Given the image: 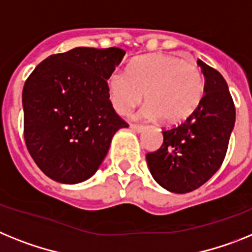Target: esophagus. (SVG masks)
Returning a JSON list of instances; mask_svg holds the SVG:
<instances>
[{
  "label": "esophagus",
  "instance_id": "obj_1",
  "mask_svg": "<svg viewBox=\"0 0 252 252\" xmlns=\"http://www.w3.org/2000/svg\"><path fill=\"white\" fill-rule=\"evenodd\" d=\"M130 129H132V130H134V132L139 133L143 130L144 126H141V124H130Z\"/></svg>",
  "mask_w": 252,
  "mask_h": 252
}]
</instances>
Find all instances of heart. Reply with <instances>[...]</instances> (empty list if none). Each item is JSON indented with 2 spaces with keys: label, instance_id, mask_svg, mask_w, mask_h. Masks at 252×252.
I'll list each match as a JSON object with an SVG mask.
<instances>
[{
  "label": "heart",
  "instance_id": "obj_1",
  "mask_svg": "<svg viewBox=\"0 0 252 252\" xmlns=\"http://www.w3.org/2000/svg\"><path fill=\"white\" fill-rule=\"evenodd\" d=\"M108 93L113 108L119 114H128L146 94L143 117H159L166 124H179L202 102L204 78L194 63L174 56L151 54L133 60L128 71L111 72Z\"/></svg>",
  "mask_w": 252,
  "mask_h": 252
}]
</instances>
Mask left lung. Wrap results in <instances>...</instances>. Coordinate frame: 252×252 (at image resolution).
I'll use <instances>...</instances> for the list:
<instances>
[{
	"mask_svg": "<svg viewBox=\"0 0 252 252\" xmlns=\"http://www.w3.org/2000/svg\"><path fill=\"white\" fill-rule=\"evenodd\" d=\"M205 77L204 96L194 113L178 126L163 129V143L147 153L153 179L168 191L198 189L218 171L226 157L236 109L226 80L198 60Z\"/></svg>",
	"mask_w": 252,
	"mask_h": 252,
	"instance_id": "obj_1",
	"label": "left lung"
}]
</instances>
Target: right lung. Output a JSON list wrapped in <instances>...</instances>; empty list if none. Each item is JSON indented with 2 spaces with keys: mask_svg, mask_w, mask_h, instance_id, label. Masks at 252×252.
<instances>
[{
  "mask_svg": "<svg viewBox=\"0 0 252 252\" xmlns=\"http://www.w3.org/2000/svg\"><path fill=\"white\" fill-rule=\"evenodd\" d=\"M124 54L120 48H74L48 57L25 81L24 139L50 179L77 184L91 178L115 132L128 126L108 93V77Z\"/></svg>",
  "mask_w": 252,
  "mask_h": 252,
  "instance_id": "obj_1",
  "label": "right lung"
}]
</instances>
